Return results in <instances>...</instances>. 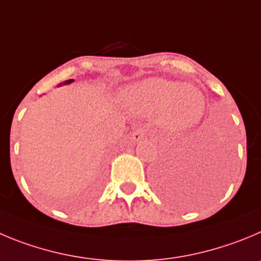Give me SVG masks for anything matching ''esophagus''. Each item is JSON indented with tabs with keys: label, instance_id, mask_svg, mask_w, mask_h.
Wrapping results in <instances>:
<instances>
[{
	"label": "esophagus",
	"instance_id": "obj_1",
	"mask_svg": "<svg viewBox=\"0 0 261 261\" xmlns=\"http://www.w3.org/2000/svg\"><path fill=\"white\" fill-rule=\"evenodd\" d=\"M144 136H145V131L143 130V128H138V130H135L133 134H131V139H133V142L135 143L140 142Z\"/></svg>",
	"mask_w": 261,
	"mask_h": 261
}]
</instances>
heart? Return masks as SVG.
I'll use <instances>...</instances> for the list:
<instances>
[{
	"mask_svg": "<svg viewBox=\"0 0 261 261\" xmlns=\"http://www.w3.org/2000/svg\"><path fill=\"white\" fill-rule=\"evenodd\" d=\"M121 100L134 116L158 117L175 133L194 127L206 109V100L198 89L164 79H147L131 85L122 92Z\"/></svg>",
	"mask_w": 261,
	"mask_h": 261,
	"instance_id": "1",
	"label": "heart"
}]
</instances>
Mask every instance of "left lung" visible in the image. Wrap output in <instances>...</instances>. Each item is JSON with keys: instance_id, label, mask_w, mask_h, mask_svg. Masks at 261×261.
<instances>
[{"instance_id": "left-lung-1", "label": "left lung", "mask_w": 261, "mask_h": 261, "mask_svg": "<svg viewBox=\"0 0 261 261\" xmlns=\"http://www.w3.org/2000/svg\"><path fill=\"white\" fill-rule=\"evenodd\" d=\"M188 161L191 170L187 177L176 176L167 169H161L155 176L158 191L174 202H182L188 194H201V192L220 187L228 174L223 155L208 157L196 153Z\"/></svg>"}]
</instances>
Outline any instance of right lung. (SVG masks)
Here are the masks:
<instances>
[{"instance_id": "1", "label": "right lung", "mask_w": 261, "mask_h": 261, "mask_svg": "<svg viewBox=\"0 0 261 261\" xmlns=\"http://www.w3.org/2000/svg\"><path fill=\"white\" fill-rule=\"evenodd\" d=\"M72 82H73V80H68V81H65L64 84H60L59 86H62V85H69V84H72Z\"/></svg>"}]
</instances>
